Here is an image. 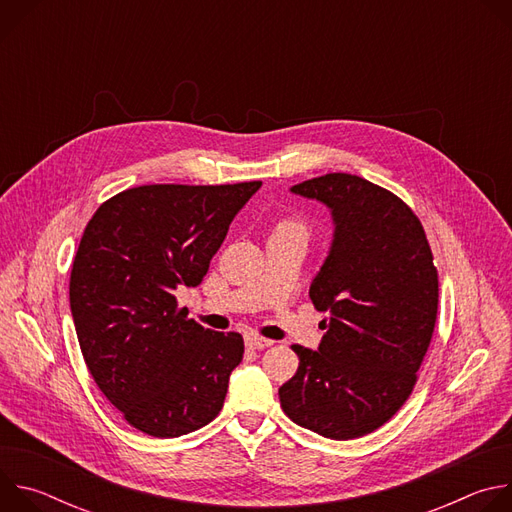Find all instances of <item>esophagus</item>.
<instances>
[{
	"label": "esophagus",
	"instance_id": "34e87169",
	"mask_svg": "<svg viewBox=\"0 0 512 512\" xmlns=\"http://www.w3.org/2000/svg\"><path fill=\"white\" fill-rule=\"evenodd\" d=\"M245 344H247L249 348L261 350V348L271 346V344H273V340H269V338H261V336H257V334H247V336H245Z\"/></svg>",
	"mask_w": 512,
	"mask_h": 512
}]
</instances>
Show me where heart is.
Wrapping results in <instances>:
<instances>
[{"mask_svg": "<svg viewBox=\"0 0 512 512\" xmlns=\"http://www.w3.org/2000/svg\"><path fill=\"white\" fill-rule=\"evenodd\" d=\"M277 229H302L298 223H291V221H285V223H281Z\"/></svg>", "mask_w": 512, "mask_h": 512, "instance_id": "obj_1", "label": "heart"}]
</instances>
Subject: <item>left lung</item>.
Masks as SVG:
<instances>
[{
	"instance_id": "obj_1",
	"label": "left lung",
	"mask_w": 512,
	"mask_h": 512,
	"mask_svg": "<svg viewBox=\"0 0 512 512\" xmlns=\"http://www.w3.org/2000/svg\"><path fill=\"white\" fill-rule=\"evenodd\" d=\"M324 202L330 253L310 285L326 334L318 350L294 344L298 373L279 387L285 415L330 440H354L387 423L409 399L437 318V269L413 210L352 174L291 186Z\"/></svg>"
}]
</instances>
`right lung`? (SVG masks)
Returning <instances> with one entry per match:
<instances>
[{"label":"right lung","mask_w":512,"mask_h":512,"mask_svg":"<svg viewBox=\"0 0 512 512\" xmlns=\"http://www.w3.org/2000/svg\"><path fill=\"white\" fill-rule=\"evenodd\" d=\"M261 182L150 184L103 202L70 271V312L87 367L125 421L178 437L223 409L243 360L239 332H212L178 308Z\"/></svg>","instance_id":"obj_1"}]
</instances>
